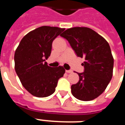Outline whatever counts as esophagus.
<instances>
[{
  "label": "esophagus",
  "instance_id": "34e87169",
  "mask_svg": "<svg viewBox=\"0 0 125 125\" xmlns=\"http://www.w3.org/2000/svg\"><path fill=\"white\" fill-rule=\"evenodd\" d=\"M65 71H66V73H73L72 70H66Z\"/></svg>",
  "mask_w": 125,
  "mask_h": 125
}]
</instances>
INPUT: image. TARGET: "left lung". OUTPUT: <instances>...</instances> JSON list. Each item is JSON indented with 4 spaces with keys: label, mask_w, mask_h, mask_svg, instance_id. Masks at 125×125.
I'll return each mask as SVG.
<instances>
[{
    "label": "left lung",
    "mask_w": 125,
    "mask_h": 125,
    "mask_svg": "<svg viewBox=\"0 0 125 125\" xmlns=\"http://www.w3.org/2000/svg\"><path fill=\"white\" fill-rule=\"evenodd\" d=\"M77 56L84 58V71L78 73L79 81L71 85V93L83 101H92L104 91L113 75L114 58L104 38L87 27L68 28L62 35Z\"/></svg>",
    "instance_id": "1"
}]
</instances>
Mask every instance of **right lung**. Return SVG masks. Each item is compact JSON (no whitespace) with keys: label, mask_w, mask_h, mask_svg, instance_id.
Masks as SVG:
<instances>
[{"label":"right lung","mask_w":125,"mask_h":125,"mask_svg":"<svg viewBox=\"0 0 125 125\" xmlns=\"http://www.w3.org/2000/svg\"><path fill=\"white\" fill-rule=\"evenodd\" d=\"M65 28L43 26L23 37L14 55L15 69L23 87L37 97L50 96L65 70L51 67L45 62L50 56L52 43Z\"/></svg>","instance_id":"right-lung-1"}]
</instances>
